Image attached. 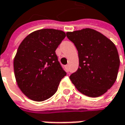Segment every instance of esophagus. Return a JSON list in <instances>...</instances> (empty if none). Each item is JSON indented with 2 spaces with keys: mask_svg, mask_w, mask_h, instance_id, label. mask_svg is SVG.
Returning a JSON list of instances; mask_svg holds the SVG:
<instances>
[{
  "mask_svg": "<svg viewBox=\"0 0 125 125\" xmlns=\"http://www.w3.org/2000/svg\"><path fill=\"white\" fill-rule=\"evenodd\" d=\"M66 72H69V65H66Z\"/></svg>",
  "mask_w": 125,
  "mask_h": 125,
  "instance_id": "1",
  "label": "esophagus"
}]
</instances>
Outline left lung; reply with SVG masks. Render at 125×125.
Masks as SVG:
<instances>
[{
	"label": "left lung",
	"instance_id": "8db88e82",
	"mask_svg": "<svg viewBox=\"0 0 125 125\" xmlns=\"http://www.w3.org/2000/svg\"><path fill=\"white\" fill-rule=\"evenodd\" d=\"M79 56V68L70 76L75 87L90 97L104 94L115 84L119 67V57L114 43L92 29L67 32Z\"/></svg>",
	"mask_w": 125,
	"mask_h": 125
}]
</instances>
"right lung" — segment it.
Segmentation results:
<instances>
[{
	"mask_svg": "<svg viewBox=\"0 0 125 125\" xmlns=\"http://www.w3.org/2000/svg\"><path fill=\"white\" fill-rule=\"evenodd\" d=\"M65 37L60 30L41 29L30 33L19 45L13 61L15 77L21 91L31 100L50 98L66 75L55 52Z\"/></svg>",
	"mask_w": 125,
	"mask_h": 125,
	"instance_id": "right-lung-1",
	"label": "right lung"
}]
</instances>
